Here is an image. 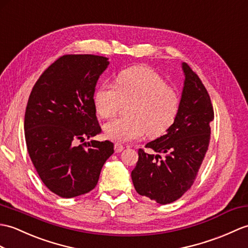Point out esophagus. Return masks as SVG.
I'll list each match as a JSON object with an SVG mask.
<instances>
[{"mask_svg": "<svg viewBox=\"0 0 248 248\" xmlns=\"http://www.w3.org/2000/svg\"><path fill=\"white\" fill-rule=\"evenodd\" d=\"M114 148H115V152H116V153H120L124 149V146L120 145V143H115Z\"/></svg>", "mask_w": 248, "mask_h": 248, "instance_id": "1", "label": "esophagus"}]
</instances>
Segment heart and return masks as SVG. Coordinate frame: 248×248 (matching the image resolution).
I'll return each instance as SVG.
<instances>
[{
  "label": "heart",
  "mask_w": 248,
  "mask_h": 248,
  "mask_svg": "<svg viewBox=\"0 0 248 248\" xmlns=\"http://www.w3.org/2000/svg\"><path fill=\"white\" fill-rule=\"evenodd\" d=\"M94 106L101 118H110L122 102L128 117L116 118L103 125L108 140L128 142L140 140L146 133L151 137L164 134L173 124L178 111L176 92L165 80L146 66H133L120 72L115 86L101 83L94 92Z\"/></svg>",
  "instance_id": "obj_1"
}]
</instances>
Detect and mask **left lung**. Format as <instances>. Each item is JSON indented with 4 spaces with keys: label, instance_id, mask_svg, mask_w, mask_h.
<instances>
[{
    "label": "left lung",
    "instance_id": "obj_1",
    "mask_svg": "<svg viewBox=\"0 0 248 248\" xmlns=\"http://www.w3.org/2000/svg\"><path fill=\"white\" fill-rule=\"evenodd\" d=\"M182 70L185 79L174 122L165 135L147 143L153 153L138 150L131 173L137 193L160 205L174 202L191 187L208 150L215 117L208 92L198 75L185 62Z\"/></svg>",
    "mask_w": 248,
    "mask_h": 248
}]
</instances>
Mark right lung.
Here are the masks:
<instances>
[{
	"mask_svg": "<svg viewBox=\"0 0 248 248\" xmlns=\"http://www.w3.org/2000/svg\"><path fill=\"white\" fill-rule=\"evenodd\" d=\"M108 64L101 56H63L40 76L28 99L24 119L28 154L44 185L61 198L93 190L114 152L108 140L78 145L101 132L93 97Z\"/></svg>",
	"mask_w": 248,
	"mask_h": 248,
	"instance_id": "obj_1",
	"label": "right lung"
}]
</instances>
